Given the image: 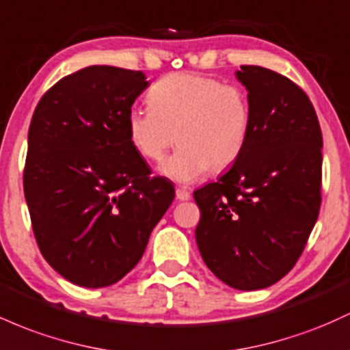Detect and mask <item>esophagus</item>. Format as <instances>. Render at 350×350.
<instances>
[{"label":"esophagus","instance_id":"esophagus-1","mask_svg":"<svg viewBox=\"0 0 350 350\" xmlns=\"http://www.w3.org/2000/svg\"><path fill=\"white\" fill-rule=\"evenodd\" d=\"M176 199H178V201H189L191 193L189 191L183 189V187H178V189H176Z\"/></svg>","mask_w":350,"mask_h":350}]
</instances>
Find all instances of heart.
Returning a JSON list of instances; mask_svg holds the SVG:
<instances>
[{
	"mask_svg": "<svg viewBox=\"0 0 350 350\" xmlns=\"http://www.w3.org/2000/svg\"><path fill=\"white\" fill-rule=\"evenodd\" d=\"M149 109L126 114L129 143L146 161L161 163L169 149H179L163 172L179 183H193L209 169L229 167L244 151L252 128L249 96L237 84L196 72H171L149 88Z\"/></svg>",
	"mask_w": 350,
	"mask_h": 350,
	"instance_id": "b5f03b06",
	"label": "heart"
}]
</instances>
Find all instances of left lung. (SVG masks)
<instances>
[{
    "mask_svg": "<svg viewBox=\"0 0 350 350\" xmlns=\"http://www.w3.org/2000/svg\"><path fill=\"white\" fill-rule=\"evenodd\" d=\"M252 128L234 166L201 189L196 243L217 279L239 291L272 286L304 251L321 209L322 133L309 96L260 66H241Z\"/></svg>",
    "mask_w": 350,
    "mask_h": 350,
    "instance_id": "left-lung-1",
    "label": "left lung"
}]
</instances>
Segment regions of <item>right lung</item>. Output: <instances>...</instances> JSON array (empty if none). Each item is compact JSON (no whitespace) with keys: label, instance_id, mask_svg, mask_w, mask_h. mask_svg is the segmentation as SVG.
<instances>
[{"label":"right lung","instance_id":"obj_1","mask_svg":"<svg viewBox=\"0 0 350 350\" xmlns=\"http://www.w3.org/2000/svg\"><path fill=\"white\" fill-rule=\"evenodd\" d=\"M148 84L141 71L88 66L49 88L34 109L23 172L33 232L49 266L76 286L124 278L174 199L126 129Z\"/></svg>","mask_w":350,"mask_h":350}]
</instances>
